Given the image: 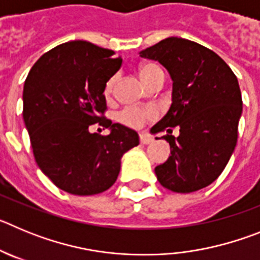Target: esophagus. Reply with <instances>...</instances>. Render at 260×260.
I'll return each instance as SVG.
<instances>
[{"label": "esophagus", "mask_w": 260, "mask_h": 260, "mask_svg": "<svg viewBox=\"0 0 260 260\" xmlns=\"http://www.w3.org/2000/svg\"><path fill=\"white\" fill-rule=\"evenodd\" d=\"M139 141L142 144H150L153 142V138L148 134H141L139 135Z\"/></svg>", "instance_id": "34e87169"}]
</instances>
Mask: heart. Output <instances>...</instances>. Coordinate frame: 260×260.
I'll use <instances>...</instances> for the list:
<instances>
[{"label":"heart","mask_w":260,"mask_h":260,"mask_svg":"<svg viewBox=\"0 0 260 260\" xmlns=\"http://www.w3.org/2000/svg\"><path fill=\"white\" fill-rule=\"evenodd\" d=\"M158 71H161L156 65L152 63H146V65L141 66L139 68V77L143 80V83L146 86L150 84L151 80L153 79ZM114 82H116V77H112L107 80V83L104 86V95L107 98H109L113 92ZM156 117V112L151 108H125L123 110H121L118 114H117V119L118 122H121L122 125L127 126V127L132 128H141L146 125L148 121L153 119Z\"/></svg>","instance_id":"b5f03b06"}]
</instances>
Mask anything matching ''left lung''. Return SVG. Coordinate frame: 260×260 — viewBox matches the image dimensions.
<instances>
[{
    "mask_svg": "<svg viewBox=\"0 0 260 260\" xmlns=\"http://www.w3.org/2000/svg\"><path fill=\"white\" fill-rule=\"evenodd\" d=\"M141 56L160 62L173 79L171 108L151 128L165 133L161 138L171 144L169 158L155 168L158 182L174 192L203 189L221 174L237 144V77L213 50L186 39H164ZM173 127L180 128L177 138Z\"/></svg>",
    "mask_w": 260,
    "mask_h": 260,
    "instance_id": "left-lung-1",
    "label": "left lung"
}]
</instances>
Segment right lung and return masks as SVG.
Instances as JSON below:
<instances>
[{
    "label": "right lung",
    "instance_id": "1",
    "mask_svg": "<svg viewBox=\"0 0 260 260\" xmlns=\"http://www.w3.org/2000/svg\"><path fill=\"white\" fill-rule=\"evenodd\" d=\"M122 65L116 52L89 41L63 43L32 66L23 88V119L34 156L57 187L93 195L116 182L121 157L139 144L132 128L105 117L104 86ZM92 124L110 128L89 133Z\"/></svg>",
    "mask_w": 260,
    "mask_h": 260
}]
</instances>
